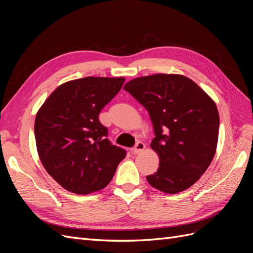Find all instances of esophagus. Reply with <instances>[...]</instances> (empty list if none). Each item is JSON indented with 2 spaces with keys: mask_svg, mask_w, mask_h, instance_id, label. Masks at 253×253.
<instances>
[{
  "mask_svg": "<svg viewBox=\"0 0 253 253\" xmlns=\"http://www.w3.org/2000/svg\"><path fill=\"white\" fill-rule=\"evenodd\" d=\"M144 149H145V144L143 142L139 141V142H137L136 145L134 147L133 153H134V154H139V153L142 152Z\"/></svg>",
  "mask_w": 253,
  "mask_h": 253,
  "instance_id": "1",
  "label": "esophagus"
}]
</instances>
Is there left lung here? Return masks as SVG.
I'll use <instances>...</instances> for the list:
<instances>
[{
    "instance_id": "8db88e82",
    "label": "left lung",
    "mask_w": 253,
    "mask_h": 253,
    "mask_svg": "<svg viewBox=\"0 0 253 253\" xmlns=\"http://www.w3.org/2000/svg\"><path fill=\"white\" fill-rule=\"evenodd\" d=\"M124 88L147 109L154 127L151 149L159 168L147 176L150 185L168 194L194 185L216 152L219 115L213 99L177 74L138 77Z\"/></svg>"
}]
</instances>
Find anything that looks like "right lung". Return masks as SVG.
<instances>
[{
    "instance_id": "add662e5",
    "label": "right lung",
    "mask_w": 253,
    "mask_h": 253,
    "mask_svg": "<svg viewBox=\"0 0 253 253\" xmlns=\"http://www.w3.org/2000/svg\"><path fill=\"white\" fill-rule=\"evenodd\" d=\"M124 77H85L59 85L35 120L37 151L45 170L72 193L106 187L126 151L106 138L99 114L118 94Z\"/></svg>"
}]
</instances>
